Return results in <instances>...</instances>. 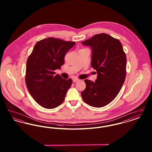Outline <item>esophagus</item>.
<instances>
[{
    "instance_id": "34e87169",
    "label": "esophagus",
    "mask_w": 152,
    "mask_h": 152,
    "mask_svg": "<svg viewBox=\"0 0 152 152\" xmlns=\"http://www.w3.org/2000/svg\"><path fill=\"white\" fill-rule=\"evenodd\" d=\"M79 81V79H77V78H75V79H73V81L74 83L77 82V81Z\"/></svg>"
}]
</instances>
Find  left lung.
<instances>
[{"label":"left lung","instance_id":"obj_1","mask_svg":"<svg viewBox=\"0 0 152 152\" xmlns=\"http://www.w3.org/2000/svg\"><path fill=\"white\" fill-rule=\"evenodd\" d=\"M91 47V66L96 70L97 79L84 80L86 88L81 97L87 104L103 107L118 94L126 77V58L119 40L106 34H100L82 42Z\"/></svg>","mask_w":152,"mask_h":152}]
</instances>
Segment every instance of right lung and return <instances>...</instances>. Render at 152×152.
I'll return each instance as SVG.
<instances>
[{
	"mask_svg": "<svg viewBox=\"0 0 152 152\" xmlns=\"http://www.w3.org/2000/svg\"><path fill=\"white\" fill-rule=\"evenodd\" d=\"M55 37L36 43L26 64V83L29 94L40 105L53 109L60 105L72 80L63 79L55 70L64 64L65 53L75 45Z\"/></svg>",
	"mask_w": 152,
	"mask_h": 152,
	"instance_id": "1",
	"label": "right lung"
}]
</instances>
